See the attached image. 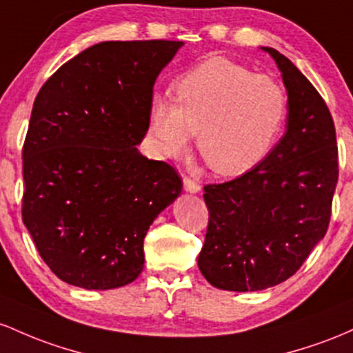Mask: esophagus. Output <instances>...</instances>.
<instances>
[{
    "instance_id": "obj_1",
    "label": "esophagus",
    "mask_w": 353,
    "mask_h": 353,
    "mask_svg": "<svg viewBox=\"0 0 353 353\" xmlns=\"http://www.w3.org/2000/svg\"><path fill=\"white\" fill-rule=\"evenodd\" d=\"M183 188L187 193H200V190H201L200 183H198L196 180H192V178H188V176L183 178Z\"/></svg>"
}]
</instances>
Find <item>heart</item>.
Segmentation results:
<instances>
[{
    "instance_id": "1",
    "label": "heart",
    "mask_w": 353,
    "mask_h": 353,
    "mask_svg": "<svg viewBox=\"0 0 353 353\" xmlns=\"http://www.w3.org/2000/svg\"><path fill=\"white\" fill-rule=\"evenodd\" d=\"M175 100L155 94L150 106L158 153L178 155L196 133L200 155L225 176L259 165L287 117V94L279 83L223 58H210L185 73L175 85Z\"/></svg>"
}]
</instances>
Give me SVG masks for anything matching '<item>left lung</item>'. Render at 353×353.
Here are the masks:
<instances>
[{
	"instance_id": "8db88e82",
	"label": "left lung",
	"mask_w": 353,
	"mask_h": 353,
	"mask_svg": "<svg viewBox=\"0 0 353 353\" xmlns=\"http://www.w3.org/2000/svg\"><path fill=\"white\" fill-rule=\"evenodd\" d=\"M287 90L282 140L255 168L205 187L210 212L201 275L220 290L259 292L290 279L325 236L339 180L335 126L325 101L273 48Z\"/></svg>"
}]
</instances>
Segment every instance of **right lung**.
Here are the masks:
<instances>
[{
    "mask_svg": "<svg viewBox=\"0 0 353 353\" xmlns=\"http://www.w3.org/2000/svg\"><path fill=\"white\" fill-rule=\"evenodd\" d=\"M183 41H103L39 90L23 146V221L63 282L132 283L150 225L181 193L165 161L138 152L153 86Z\"/></svg>",
    "mask_w": 353,
    "mask_h": 353,
    "instance_id": "1",
    "label": "right lung"
}]
</instances>
